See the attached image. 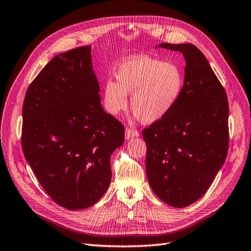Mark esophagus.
I'll return each instance as SVG.
<instances>
[{"mask_svg": "<svg viewBox=\"0 0 251 251\" xmlns=\"http://www.w3.org/2000/svg\"><path fill=\"white\" fill-rule=\"evenodd\" d=\"M138 134H139L138 131L132 129L131 127H126V129H125V139L126 140H129V139H131L133 137H137Z\"/></svg>", "mask_w": 251, "mask_h": 251, "instance_id": "1", "label": "esophagus"}]
</instances>
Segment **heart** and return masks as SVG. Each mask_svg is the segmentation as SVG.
<instances>
[{
    "mask_svg": "<svg viewBox=\"0 0 251 251\" xmlns=\"http://www.w3.org/2000/svg\"><path fill=\"white\" fill-rule=\"evenodd\" d=\"M117 82L107 80L102 90L106 110L113 115L130 106L143 123L151 124L166 117L181 98L184 73L174 62L149 56H133L122 62L117 71Z\"/></svg>",
    "mask_w": 251,
    "mask_h": 251,
    "instance_id": "heart-1",
    "label": "heart"
}]
</instances>
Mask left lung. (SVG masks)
<instances>
[{"label":"left lung","mask_w":251,"mask_h":251,"mask_svg":"<svg viewBox=\"0 0 251 251\" xmlns=\"http://www.w3.org/2000/svg\"><path fill=\"white\" fill-rule=\"evenodd\" d=\"M159 47L180 52L187 66L178 104L142 132L146 176L162 201L184 208L207 192L226 160L229 105L224 87L195 46Z\"/></svg>","instance_id":"left-lung-1"}]
</instances>
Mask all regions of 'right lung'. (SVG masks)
Returning <instances> with one entry per match:
<instances>
[{"label": "right lung", "instance_id": "obj_1", "mask_svg": "<svg viewBox=\"0 0 251 251\" xmlns=\"http://www.w3.org/2000/svg\"><path fill=\"white\" fill-rule=\"evenodd\" d=\"M22 117L24 157L49 196L68 210L98 202L125 129L100 105L91 47L58 54L41 70L25 94Z\"/></svg>", "mask_w": 251, "mask_h": 251}]
</instances>
